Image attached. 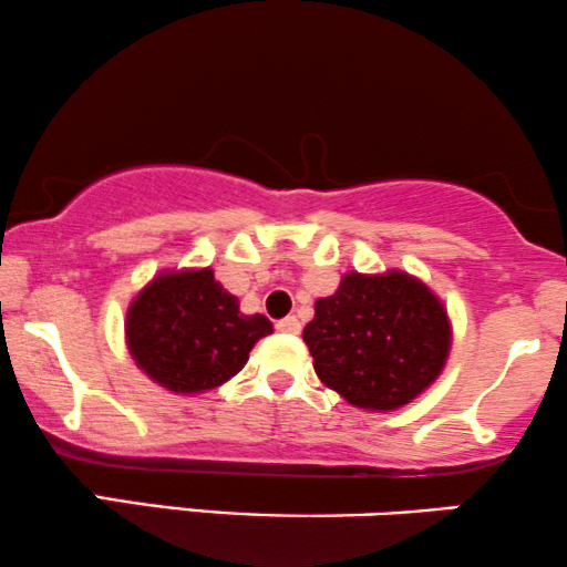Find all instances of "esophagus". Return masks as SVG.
I'll list each match as a JSON object with an SVG mask.
<instances>
[{
    "mask_svg": "<svg viewBox=\"0 0 567 567\" xmlns=\"http://www.w3.org/2000/svg\"><path fill=\"white\" fill-rule=\"evenodd\" d=\"M276 328L281 330V333H291V336H297L299 330H301V322L293 318V315H289V318H284V320H278L276 322Z\"/></svg>",
    "mask_w": 567,
    "mask_h": 567,
    "instance_id": "1",
    "label": "esophagus"
}]
</instances>
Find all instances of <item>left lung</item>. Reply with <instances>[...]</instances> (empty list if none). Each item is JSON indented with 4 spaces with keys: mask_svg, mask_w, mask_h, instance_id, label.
I'll return each instance as SVG.
<instances>
[{
    "mask_svg": "<svg viewBox=\"0 0 567 567\" xmlns=\"http://www.w3.org/2000/svg\"><path fill=\"white\" fill-rule=\"evenodd\" d=\"M315 372L351 406L393 411L424 393L451 351V320L427 284L388 270L347 274L305 326Z\"/></svg>",
    "mask_w": 567,
    "mask_h": 567,
    "instance_id": "obj_1",
    "label": "left lung"
}]
</instances>
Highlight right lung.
<instances>
[{
	"mask_svg": "<svg viewBox=\"0 0 567 567\" xmlns=\"http://www.w3.org/2000/svg\"><path fill=\"white\" fill-rule=\"evenodd\" d=\"M266 315L239 312V299L210 268L166 270L132 299L124 338L135 364L172 393H205L247 364L262 336Z\"/></svg>",
	"mask_w": 567,
	"mask_h": 567,
	"instance_id": "add662e5",
	"label": "right lung"
}]
</instances>
